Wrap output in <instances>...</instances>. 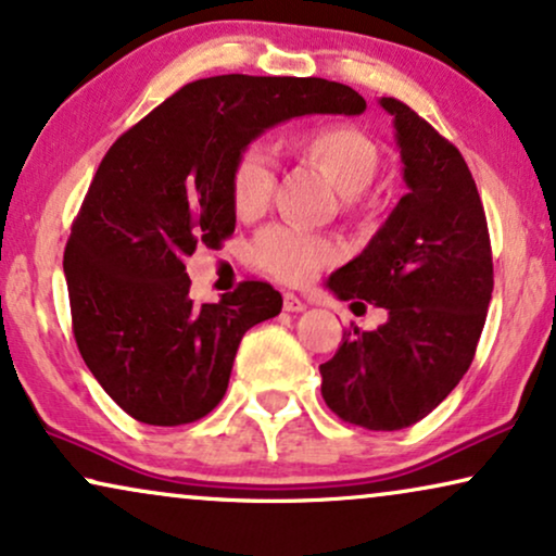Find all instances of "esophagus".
<instances>
[{
    "mask_svg": "<svg viewBox=\"0 0 556 556\" xmlns=\"http://www.w3.org/2000/svg\"><path fill=\"white\" fill-rule=\"evenodd\" d=\"M283 308H286V312H291V314H299V312H306V304L299 299V295L286 293L283 295Z\"/></svg>",
    "mask_w": 556,
    "mask_h": 556,
    "instance_id": "esophagus-1",
    "label": "esophagus"
}]
</instances>
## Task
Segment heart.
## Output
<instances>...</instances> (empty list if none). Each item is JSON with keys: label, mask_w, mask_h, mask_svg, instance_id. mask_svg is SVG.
<instances>
[{"label": "heart", "mask_w": 556, "mask_h": 556, "mask_svg": "<svg viewBox=\"0 0 556 556\" xmlns=\"http://www.w3.org/2000/svg\"><path fill=\"white\" fill-rule=\"evenodd\" d=\"M301 157L314 163L334 184L348 206L372 184L380 168V150L363 129L352 125H319L293 137ZM276 189V163L263 146H250L232 170V201L240 216H255L270 204ZM252 263L286 283H304L321 265L337 257V244L299 227L276 225L263 229L252 242Z\"/></svg>", "instance_id": "obj_1"}]
</instances>
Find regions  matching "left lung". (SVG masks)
Returning <instances> with one entry per match:
<instances>
[{
	"label": "left lung",
	"instance_id": "8db88e82",
	"mask_svg": "<svg viewBox=\"0 0 556 556\" xmlns=\"http://www.w3.org/2000/svg\"><path fill=\"white\" fill-rule=\"evenodd\" d=\"M380 106L393 117L408 193L327 288L383 306L388 321L344 331L319 372L342 421L395 431L431 414L470 367L493 293V252L463 153L399 99Z\"/></svg>",
	"mask_w": 556,
	"mask_h": 556
}]
</instances>
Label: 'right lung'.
I'll use <instances>...</instances> for the list:
<instances>
[{"label":"right lung","mask_w":556,"mask_h":556,"mask_svg":"<svg viewBox=\"0 0 556 556\" xmlns=\"http://www.w3.org/2000/svg\"><path fill=\"white\" fill-rule=\"evenodd\" d=\"M327 78L227 74L186 84L99 163L63 252L74 337L110 399L150 427L204 419L225 399L244 331L280 314L270 283L191 301L184 261L235 232L232 170L278 122L359 114Z\"/></svg>","instance_id":"add662e5"}]
</instances>
